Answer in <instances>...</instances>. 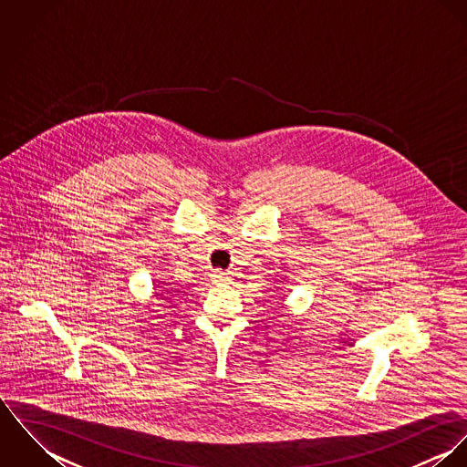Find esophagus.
Instances as JSON below:
<instances>
[{
	"instance_id": "1",
	"label": "esophagus",
	"mask_w": 467,
	"mask_h": 467,
	"mask_svg": "<svg viewBox=\"0 0 467 467\" xmlns=\"http://www.w3.org/2000/svg\"><path fill=\"white\" fill-rule=\"evenodd\" d=\"M230 280H232V275L226 271H215L212 275V282H215V284H228Z\"/></svg>"
}]
</instances>
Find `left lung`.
<instances>
[{"mask_svg": "<svg viewBox=\"0 0 467 467\" xmlns=\"http://www.w3.org/2000/svg\"><path fill=\"white\" fill-rule=\"evenodd\" d=\"M278 278H280V280H275V282H276V284H282V276H278ZM276 289H278V291H282L280 287H276Z\"/></svg>", "mask_w": 467, "mask_h": 467, "instance_id": "obj_1", "label": "left lung"}]
</instances>
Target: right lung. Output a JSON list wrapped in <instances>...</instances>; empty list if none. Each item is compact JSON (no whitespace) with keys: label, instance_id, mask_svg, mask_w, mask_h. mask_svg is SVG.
Listing matches in <instances>:
<instances>
[{"label":"right lung","instance_id":"obj_1","mask_svg":"<svg viewBox=\"0 0 467 467\" xmlns=\"http://www.w3.org/2000/svg\"><path fill=\"white\" fill-rule=\"evenodd\" d=\"M160 296H163V300H165V298H167V300H171V298H172V295H169V296H165V295H163V293H161V295H160ZM171 306H172V304H171Z\"/></svg>","mask_w":467,"mask_h":467}]
</instances>
